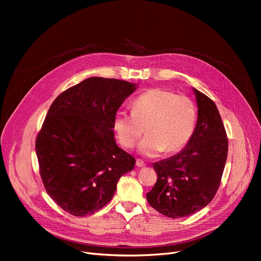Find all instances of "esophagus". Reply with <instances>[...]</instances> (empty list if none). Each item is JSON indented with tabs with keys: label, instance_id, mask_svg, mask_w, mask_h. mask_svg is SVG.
I'll list each match as a JSON object with an SVG mask.
<instances>
[{
	"label": "esophagus",
	"instance_id": "obj_1",
	"mask_svg": "<svg viewBox=\"0 0 261 261\" xmlns=\"http://www.w3.org/2000/svg\"><path fill=\"white\" fill-rule=\"evenodd\" d=\"M136 166H138L139 168H143L146 166V164L142 160H136Z\"/></svg>",
	"mask_w": 261,
	"mask_h": 261
}]
</instances>
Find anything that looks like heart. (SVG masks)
Here are the masks:
<instances>
[{
  "instance_id": "obj_1",
  "label": "heart",
  "mask_w": 261,
  "mask_h": 261,
  "mask_svg": "<svg viewBox=\"0 0 261 261\" xmlns=\"http://www.w3.org/2000/svg\"><path fill=\"white\" fill-rule=\"evenodd\" d=\"M197 123V109L186 96L164 89H150L132 102V113L118 111L113 129L119 144L131 149L144 132L140 152L155 156L165 150L173 153L184 148L193 136Z\"/></svg>"
}]
</instances>
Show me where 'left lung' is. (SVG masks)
<instances>
[{"label": "left lung", "mask_w": 261, "mask_h": 261, "mask_svg": "<svg viewBox=\"0 0 261 261\" xmlns=\"http://www.w3.org/2000/svg\"><path fill=\"white\" fill-rule=\"evenodd\" d=\"M198 121L186 147L153 164L158 181L147 201L162 215L177 219L206 206L220 186L227 158L226 131L215 102L194 89Z\"/></svg>", "instance_id": "1"}]
</instances>
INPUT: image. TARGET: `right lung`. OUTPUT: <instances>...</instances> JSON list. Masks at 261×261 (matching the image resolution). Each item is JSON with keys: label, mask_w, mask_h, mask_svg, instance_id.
<instances>
[{"label": "right lung", "mask_w": 261, "mask_h": 261, "mask_svg": "<svg viewBox=\"0 0 261 261\" xmlns=\"http://www.w3.org/2000/svg\"><path fill=\"white\" fill-rule=\"evenodd\" d=\"M134 84L91 77L62 92L36 139L39 171L48 196L76 217L111 201L135 159L114 140L113 118Z\"/></svg>", "instance_id": "add662e5"}]
</instances>
